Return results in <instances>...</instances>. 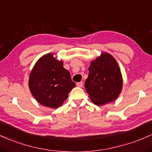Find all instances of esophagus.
<instances>
[{
  "mask_svg": "<svg viewBox=\"0 0 152 152\" xmlns=\"http://www.w3.org/2000/svg\"><path fill=\"white\" fill-rule=\"evenodd\" d=\"M76 85H77V87L82 88V87L83 86V82H79V83H77Z\"/></svg>",
  "mask_w": 152,
  "mask_h": 152,
  "instance_id": "esophagus-1",
  "label": "esophagus"
}]
</instances>
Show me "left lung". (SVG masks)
I'll list each match as a JSON object with an SVG mask.
<instances>
[{
  "mask_svg": "<svg viewBox=\"0 0 152 152\" xmlns=\"http://www.w3.org/2000/svg\"><path fill=\"white\" fill-rule=\"evenodd\" d=\"M88 70L85 87L93 103L101 105L118 98L122 90L123 80L120 67L113 56L102 54L91 62Z\"/></svg>",
  "mask_w": 152,
  "mask_h": 152,
  "instance_id": "1",
  "label": "left lung"
}]
</instances>
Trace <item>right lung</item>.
I'll return each mask as SVG.
<instances>
[{
	"mask_svg": "<svg viewBox=\"0 0 152 152\" xmlns=\"http://www.w3.org/2000/svg\"><path fill=\"white\" fill-rule=\"evenodd\" d=\"M28 86L31 94L42 105L57 108L67 98L75 83L62 61L56 60L53 54H45L37 61L29 76Z\"/></svg>",
	"mask_w": 152,
	"mask_h": 152,
	"instance_id": "1",
	"label": "right lung"
}]
</instances>
